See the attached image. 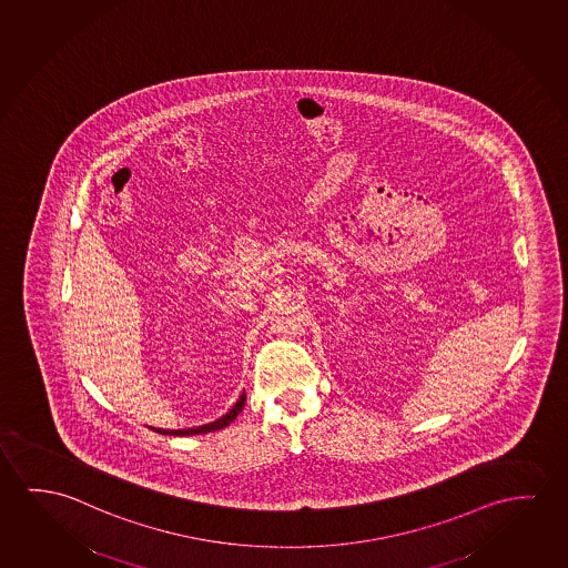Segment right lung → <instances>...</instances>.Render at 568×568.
<instances>
[{
	"instance_id": "1",
	"label": "right lung",
	"mask_w": 568,
	"mask_h": 568,
	"mask_svg": "<svg viewBox=\"0 0 568 568\" xmlns=\"http://www.w3.org/2000/svg\"><path fill=\"white\" fill-rule=\"evenodd\" d=\"M245 405V392L240 395V399H237L236 405L232 407V409L227 410L226 415H222L220 419L214 420V423H206V425H202V427H192V428H175V430H169V428H153L155 433H161V435H171V437H191V435H204V433H212V430H220V428L227 427L232 420L236 419L237 415H240V410L244 409Z\"/></svg>"
}]
</instances>
